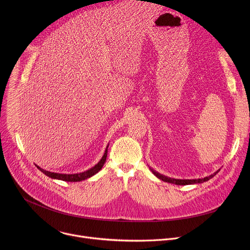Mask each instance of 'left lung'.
I'll return each mask as SVG.
<instances>
[{
	"mask_svg": "<svg viewBox=\"0 0 250 250\" xmlns=\"http://www.w3.org/2000/svg\"><path fill=\"white\" fill-rule=\"evenodd\" d=\"M150 169H151L152 173H153L156 177H158L159 179H161V180H163V181H165V182L173 183V185H177V186L198 185V183H203V182H205V181H208V180H209L211 178H213V177L220 171V169H219L218 171L214 172L213 174H211L209 176L204 177V178H198V179H176V178H171V177L165 176V175H163V174H161V173H159V172H157V171H155V170H154L153 168H151V167H150Z\"/></svg>",
	"mask_w": 250,
	"mask_h": 250,
	"instance_id": "8db88e82",
	"label": "left lung"
}]
</instances>
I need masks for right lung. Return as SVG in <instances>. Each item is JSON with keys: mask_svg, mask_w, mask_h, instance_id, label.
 Segmentation results:
<instances>
[{"mask_svg": "<svg viewBox=\"0 0 250 250\" xmlns=\"http://www.w3.org/2000/svg\"><path fill=\"white\" fill-rule=\"evenodd\" d=\"M109 145V144H108ZM107 148L108 146L106 147V149H105V152L102 156V158L100 159V161L94 165L92 168L86 170V171L84 172H80V173H74V174H63V173H56V172H50V171H47V170H44L42 168H41L39 166L36 165V167L41 170V171L42 173H44L46 176L52 178V179H59V180H63V181H70V182H77V181H82V180H85L87 178H90L91 176L95 175L98 171H100L101 168L103 167L105 161H106V157H107Z\"/></svg>", "mask_w": 250, "mask_h": 250, "instance_id": "add662e5", "label": "right lung"}]
</instances>
